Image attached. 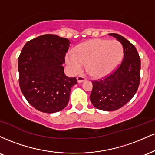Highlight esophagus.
Returning a JSON list of instances; mask_svg holds the SVG:
<instances>
[{
  "label": "esophagus",
  "instance_id": "1",
  "mask_svg": "<svg viewBox=\"0 0 155 155\" xmlns=\"http://www.w3.org/2000/svg\"><path fill=\"white\" fill-rule=\"evenodd\" d=\"M76 79H77V81L78 83H81L83 82V81H86L87 79L85 77H84V76H79L77 78H76Z\"/></svg>",
  "mask_w": 155,
  "mask_h": 155
}]
</instances>
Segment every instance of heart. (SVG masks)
Returning <instances> with one entry per match:
<instances>
[{
  "instance_id": "1",
  "label": "heart",
  "mask_w": 155,
  "mask_h": 155,
  "mask_svg": "<svg viewBox=\"0 0 155 155\" xmlns=\"http://www.w3.org/2000/svg\"><path fill=\"white\" fill-rule=\"evenodd\" d=\"M123 57V48L118 41L93 38L69 51L65 61L74 74L81 73L87 64V71L95 78H103L114 71Z\"/></svg>"
}]
</instances>
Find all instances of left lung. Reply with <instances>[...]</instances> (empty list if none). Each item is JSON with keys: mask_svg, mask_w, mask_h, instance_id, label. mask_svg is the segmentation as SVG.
Wrapping results in <instances>:
<instances>
[{"mask_svg": "<svg viewBox=\"0 0 155 155\" xmlns=\"http://www.w3.org/2000/svg\"><path fill=\"white\" fill-rule=\"evenodd\" d=\"M123 48V60L118 68L106 79L92 81L90 101L97 109H119L132 99L140 82V60L136 47L117 33H109Z\"/></svg>", "mask_w": 155, "mask_h": 155, "instance_id": "8db88e82", "label": "left lung"}]
</instances>
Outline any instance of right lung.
Returning a JSON list of instances; mask_svg holds the SVG:
<instances>
[{"label": "right lung", "mask_w": 155, "mask_h": 155, "mask_svg": "<svg viewBox=\"0 0 155 155\" xmlns=\"http://www.w3.org/2000/svg\"><path fill=\"white\" fill-rule=\"evenodd\" d=\"M70 41L45 34L29 41L18 59L21 91L31 106L44 113H55L68 105L76 77L64 73L65 55Z\"/></svg>", "instance_id": "add662e5"}]
</instances>
